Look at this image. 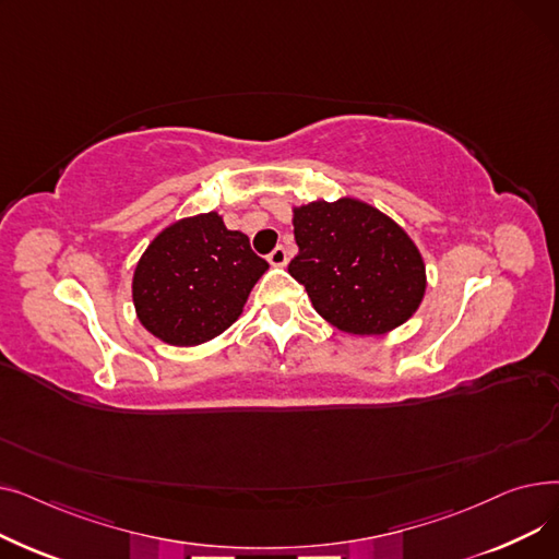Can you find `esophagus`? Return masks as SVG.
Segmentation results:
<instances>
[{"instance_id":"34e87169","label":"esophagus","mask_w":559,"mask_h":559,"mask_svg":"<svg viewBox=\"0 0 559 559\" xmlns=\"http://www.w3.org/2000/svg\"><path fill=\"white\" fill-rule=\"evenodd\" d=\"M267 260L274 264V267H285V264H287V251H285V247H276V249L267 255Z\"/></svg>"}]
</instances>
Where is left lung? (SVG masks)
Returning a JSON list of instances; mask_svg holds the SVG:
<instances>
[{
	"label": "left lung",
	"mask_w": 559,
	"mask_h": 559,
	"mask_svg": "<svg viewBox=\"0 0 559 559\" xmlns=\"http://www.w3.org/2000/svg\"><path fill=\"white\" fill-rule=\"evenodd\" d=\"M289 262L314 310L344 333L383 335L415 314L426 292L419 249L388 215L356 199L295 209Z\"/></svg>",
	"instance_id": "8db88e82"
}]
</instances>
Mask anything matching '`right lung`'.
Masks as SVG:
<instances>
[{
	"instance_id": "add662e5",
	"label": "right lung",
	"mask_w": 559,
	"mask_h": 559,
	"mask_svg": "<svg viewBox=\"0 0 559 559\" xmlns=\"http://www.w3.org/2000/svg\"><path fill=\"white\" fill-rule=\"evenodd\" d=\"M270 264L249 238L228 230L217 213L167 226L142 253L133 304L142 326L174 346L203 344L242 314L255 281Z\"/></svg>"
}]
</instances>
